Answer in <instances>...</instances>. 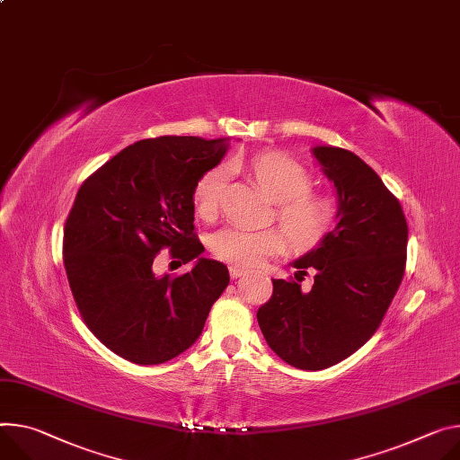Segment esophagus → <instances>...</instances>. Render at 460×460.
<instances>
[{"instance_id":"34e87169","label":"esophagus","mask_w":460,"mask_h":460,"mask_svg":"<svg viewBox=\"0 0 460 460\" xmlns=\"http://www.w3.org/2000/svg\"><path fill=\"white\" fill-rule=\"evenodd\" d=\"M229 273H231V279H238V277H242L245 271H243V270H240V268L231 266V268H229Z\"/></svg>"}]
</instances>
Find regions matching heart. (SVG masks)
I'll list each match as a JSON object with an SVG mask.
<instances>
[{
    "label": "heart",
    "mask_w": 460,
    "mask_h": 460,
    "mask_svg": "<svg viewBox=\"0 0 460 460\" xmlns=\"http://www.w3.org/2000/svg\"><path fill=\"white\" fill-rule=\"evenodd\" d=\"M252 172L262 190L277 201L275 215L291 245L310 249L328 234L338 218V203L326 192L312 190L314 180L303 163L270 152L253 159ZM227 180V166H215L196 181L192 205L198 217L213 220L218 215ZM286 236L277 227L227 226L213 233L208 247L217 259L234 268H255L284 252Z\"/></svg>",
    "instance_id": "1"
}]
</instances>
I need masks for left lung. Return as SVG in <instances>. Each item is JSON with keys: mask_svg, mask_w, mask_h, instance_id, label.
Segmentation results:
<instances>
[{"mask_svg": "<svg viewBox=\"0 0 460 460\" xmlns=\"http://www.w3.org/2000/svg\"><path fill=\"white\" fill-rule=\"evenodd\" d=\"M324 176L338 189V226L294 266L296 279H273L259 308L270 349L303 370L336 365L363 347L382 324L405 271L407 222L396 196L356 154L315 146ZM315 269L305 292L300 280Z\"/></svg>", "mask_w": 460, "mask_h": 460, "instance_id": "left-lung-1", "label": "left lung"}]
</instances>
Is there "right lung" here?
Masks as SVG:
<instances>
[{
	"label": "right lung",
	"mask_w": 460,
	"mask_h": 460,
	"mask_svg": "<svg viewBox=\"0 0 460 460\" xmlns=\"http://www.w3.org/2000/svg\"><path fill=\"white\" fill-rule=\"evenodd\" d=\"M224 139L163 136L137 141L80 185L62 255L78 314L117 356L139 365L185 352L229 284L227 266L199 257L192 190L220 163ZM163 248L195 268L155 278Z\"/></svg>",
	"instance_id": "1"
}]
</instances>
